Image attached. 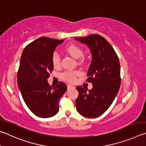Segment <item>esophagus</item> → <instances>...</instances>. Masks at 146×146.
Segmentation results:
<instances>
[{
	"mask_svg": "<svg viewBox=\"0 0 146 146\" xmlns=\"http://www.w3.org/2000/svg\"><path fill=\"white\" fill-rule=\"evenodd\" d=\"M74 88V86L70 85V84H68V85H67V89H68V90H69V89H71V88Z\"/></svg>",
	"mask_w": 146,
	"mask_h": 146,
	"instance_id": "1",
	"label": "esophagus"
}]
</instances>
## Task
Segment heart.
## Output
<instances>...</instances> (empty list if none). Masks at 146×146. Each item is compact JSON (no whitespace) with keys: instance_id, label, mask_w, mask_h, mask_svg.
<instances>
[{"instance_id":"heart-1","label":"heart","mask_w":146,"mask_h":146,"mask_svg":"<svg viewBox=\"0 0 146 146\" xmlns=\"http://www.w3.org/2000/svg\"><path fill=\"white\" fill-rule=\"evenodd\" d=\"M65 50L75 59H79L83 56V50L80 45L75 43H71L65 47ZM81 61L83 59L81 58ZM52 63L54 66L58 67L61 64V58L59 54L57 52H54L52 56ZM80 74V72L78 70H66L61 74L60 77L63 80L73 82L74 81L76 77Z\"/></svg>"}]
</instances>
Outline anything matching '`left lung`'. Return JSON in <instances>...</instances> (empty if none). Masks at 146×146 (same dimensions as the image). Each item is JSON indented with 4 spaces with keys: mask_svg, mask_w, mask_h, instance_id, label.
<instances>
[{
    "mask_svg": "<svg viewBox=\"0 0 146 146\" xmlns=\"http://www.w3.org/2000/svg\"><path fill=\"white\" fill-rule=\"evenodd\" d=\"M88 46L92 56L86 81L93 88L76 87L79 96L76 100L78 111L81 115L96 118L103 114L115 98L121 85V68L119 58L108 41L101 35L93 34L75 38Z\"/></svg>",
    "mask_w": 146,
    "mask_h": 146,
    "instance_id": "left-lung-1",
    "label": "left lung"
}]
</instances>
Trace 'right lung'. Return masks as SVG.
<instances>
[{
	"instance_id": "1",
	"label": "right lung",
	"mask_w": 146,
	"mask_h": 146,
	"mask_svg": "<svg viewBox=\"0 0 146 146\" xmlns=\"http://www.w3.org/2000/svg\"><path fill=\"white\" fill-rule=\"evenodd\" d=\"M63 41L41 37L28 44L22 54L18 86L27 106L38 117L55 115L59 110V101L67 89L63 82L53 87L47 82L54 69L52 54Z\"/></svg>"
}]
</instances>
